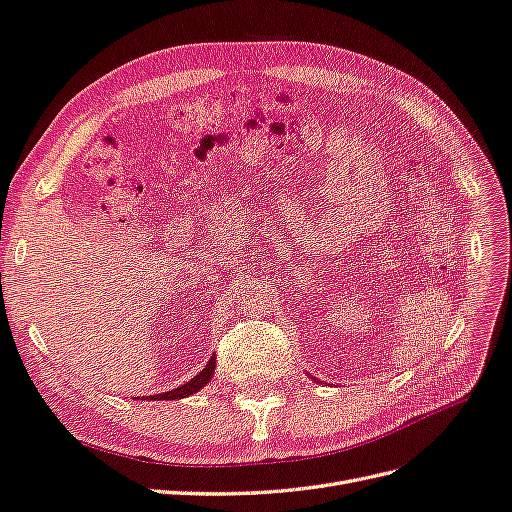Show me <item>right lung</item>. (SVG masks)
I'll list each match as a JSON object with an SVG mask.
<instances>
[{
	"label": "right lung",
	"instance_id": "obj_1",
	"mask_svg": "<svg viewBox=\"0 0 512 512\" xmlns=\"http://www.w3.org/2000/svg\"><path fill=\"white\" fill-rule=\"evenodd\" d=\"M214 369H216V358L212 356V358L208 360V364H206V369L199 371V373L191 379V382H186V384H182V386H178V388H173V390H169V392L152 394L150 399L173 401V399H184V397H188V394H195V392H199L203 386H206V384L210 382L212 375H214Z\"/></svg>",
	"mask_w": 512,
	"mask_h": 512
}]
</instances>
